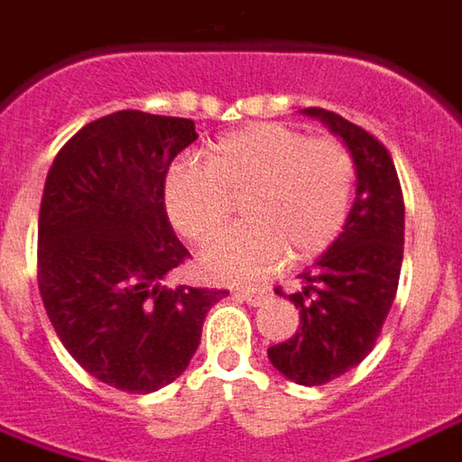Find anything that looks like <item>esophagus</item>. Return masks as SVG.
<instances>
[{"instance_id": "esophagus-1", "label": "esophagus", "mask_w": 462, "mask_h": 462, "mask_svg": "<svg viewBox=\"0 0 462 462\" xmlns=\"http://www.w3.org/2000/svg\"><path fill=\"white\" fill-rule=\"evenodd\" d=\"M235 296H237V299H243V301H247V304H253V307H258V304L265 301L268 291H265V289H237Z\"/></svg>"}]
</instances>
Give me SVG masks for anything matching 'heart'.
<instances>
[{
    "label": "heart",
    "instance_id": "heart-1",
    "mask_svg": "<svg viewBox=\"0 0 462 462\" xmlns=\"http://www.w3.org/2000/svg\"><path fill=\"white\" fill-rule=\"evenodd\" d=\"M356 163L337 137H311L289 125L263 122L225 135L207 163L183 158L168 168L163 204L189 243H207L240 199V227L201 250V268L217 281H253L289 253L307 261L345 230Z\"/></svg>",
    "mask_w": 462,
    "mask_h": 462
}]
</instances>
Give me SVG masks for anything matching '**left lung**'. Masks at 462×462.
<instances>
[{
  "label": "left lung",
  "mask_w": 462,
  "mask_h": 462,
  "mask_svg": "<svg viewBox=\"0 0 462 462\" xmlns=\"http://www.w3.org/2000/svg\"><path fill=\"white\" fill-rule=\"evenodd\" d=\"M307 115L342 137L358 189L342 235L301 273L304 289L289 294L299 310V329L268 347V360L301 386H322L356 368L383 329L404 258V197L378 137L319 106H310Z\"/></svg>",
  "instance_id": "8db88e82"
}]
</instances>
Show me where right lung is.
<instances>
[{
	"label": "right lung",
	"mask_w": 462,
	"mask_h": 462,
	"mask_svg": "<svg viewBox=\"0 0 462 462\" xmlns=\"http://www.w3.org/2000/svg\"><path fill=\"white\" fill-rule=\"evenodd\" d=\"M183 117L122 109L58 151L38 219V286L71 358L112 389L151 393L186 371L225 289L163 286L189 250L163 204L171 161L197 140Z\"/></svg>",
	"instance_id": "add662e5"
}]
</instances>
